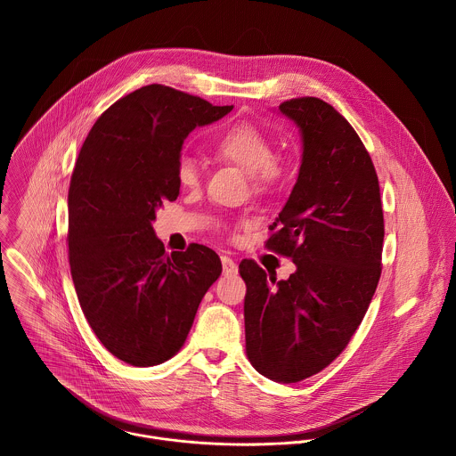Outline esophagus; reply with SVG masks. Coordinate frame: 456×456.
<instances>
[{
    "mask_svg": "<svg viewBox=\"0 0 456 456\" xmlns=\"http://www.w3.org/2000/svg\"><path fill=\"white\" fill-rule=\"evenodd\" d=\"M221 263H223V273L224 275H235L239 272V266L237 263L228 258V256H221Z\"/></svg>",
    "mask_w": 456,
    "mask_h": 456,
    "instance_id": "obj_1",
    "label": "esophagus"
}]
</instances>
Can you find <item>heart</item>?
Masks as SVG:
<instances>
[{"mask_svg": "<svg viewBox=\"0 0 456 456\" xmlns=\"http://www.w3.org/2000/svg\"><path fill=\"white\" fill-rule=\"evenodd\" d=\"M214 154L246 172L255 190H265L282 172V163L272 154V142L265 131L249 123H240L224 131L214 143ZM177 179L183 186H196L200 170L195 159L183 156L177 165Z\"/></svg>", "mask_w": 456, "mask_h": 456, "instance_id": "heart-1", "label": "heart"}]
</instances>
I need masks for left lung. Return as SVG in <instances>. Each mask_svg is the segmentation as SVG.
<instances>
[{
    "instance_id": "left-lung-1",
    "label": "left lung",
    "mask_w": 456,
    "mask_h": 456,
    "mask_svg": "<svg viewBox=\"0 0 456 456\" xmlns=\"http://www.w3.org/2000/svg\"><path fill=\"white\" fill-rule=\"evenodd\" d=\"M279 112L300 131L297 183L266 248L297 265L286 281L239 265L246 351L261 376L298 383L330 365L362 323L381 277L385 219L372 159L353 126L320 98Z\"/></svg>"
}]
</instances>
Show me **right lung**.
Masks as SVG:
<instances>
[{
  "label": "right lung",
  "instance_id": "add662e5",
  "mask_svg": "<svg viewBox=\"0 0 456 456\" xmlns=\"http://www.w3.org/2000/svg\"><path fill=\"white\" fill-rule=\"evenodd\" d=\"M228 107L161 84L116 102L89 131L68 191V256L75 291L100 342L133 367L170 360L221 273L200 244L165 253L152 221L179 196L186 136Z\"/></svg>",
  "mask_w": 456,
  "mask_h": 456
}]
</instances>
